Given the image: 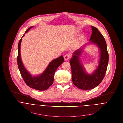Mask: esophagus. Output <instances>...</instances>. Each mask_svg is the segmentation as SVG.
<instances>
[{
	"mask_svg": "<svg viewBox=\"0 0 123 123\" xmlns=\"http://www.w3.org/2000/svg\"><path fill=\"white\" fill-rule=\"evenodd\" d=\"M70 55H69L68 54L65 55L64 56V60H65V61H67V60H69L70 59Z\"/></svg>",
	"mask_w": 123,
	"mask_h": 123,
	"instance_id": "1",
	"label": "esophagus"
}]
</instances>
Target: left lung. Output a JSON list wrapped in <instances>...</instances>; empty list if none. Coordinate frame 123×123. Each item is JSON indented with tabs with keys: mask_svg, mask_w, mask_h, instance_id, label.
<instances>
[{
	"mask_svg": "<svg viewBox=\"0 0 123 123\" xmlns=\"http://www.w3.org/2000/svg\"><path fill=\"white\" fill-rule=\"evenodd\" d=\"M91 28L92 32L88 44H95L100 50V58L97 68L92 74H89L86 72L80 62V56L86 45L73 53L69 61L73 83L79 89L88 90L97 86L105 76L109 62L107 44L103 36L96 28L91 26Z\"/></svg>",
	"mask_w": 123,
	"mask_h": 123,
	"instance_id": "1",
	"label": "left lung"
}]
</instances>
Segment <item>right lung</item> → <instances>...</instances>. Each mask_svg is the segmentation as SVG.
Wrapping results in <instances>:
<instances>
[{"label": "right lung", "instance_id": "1", "mask_svg": "<svg viewBox=\"0 0 123 123\" xmlns=\"http://www.w3.org/2000/svg\"><path fill=\"white\" fill-rule=\"evenodd\" d=\"M33 26L29 28L25 32L26 33ZM25 34L22 36V37ZM20 40L18 46L17 64L20 70L21 76L25 83L31 88L40 91H44L48 89L54 82V77L55 72L58 68L64 62V58L62 55L53 60L50 62L45 71L41 75L32 77L27 69L24 67L21 57V44L22 40Z\"/></svg>", "mask_w": 123, "mask_h": 123}]
</instances>
